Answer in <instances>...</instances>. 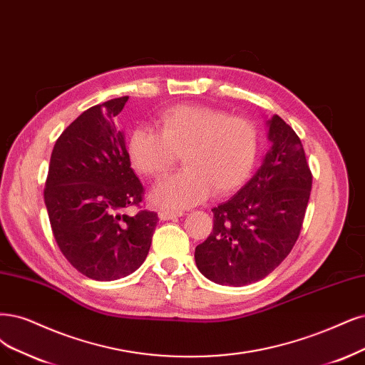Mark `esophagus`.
<instances>
[{
    "mask_svg": "<svg viewBox=\"0 0 365 365\" xmlns=\"http://www.w3.org/2000/svg\"><path fill=\"white\" fill-rule=\"evenodd\" d=\"M183 212L182 210H168V209H164L159 212V218L160 221H170V220H175L182 217Z\"/></svg>",
    "mask_w": 365,
    "mask_h": 365,
    "instance_id": "34e87169",
    "label": "esophagus"
}]
</instances>
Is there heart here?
<instances>
[{"instance_id": "b5f03b06", "label": "heart", "mask_w": 365, "mask_h": 365, "mask_svg": "<svg viewBox=\"0 0 365 365\" xmlns=\"http://www.w3.org/2000/svg\"><path fill=\"white\" fill-rule=\"evenodd\" d=\"M159 130L135 129L128 143L133 168L152 179L168 174L180 156L186 170L155 186L150 198L170 209L191 207L213 192L236 191L259 153V130L251 120L201 105H179L160 114Z\"/></svg>"}]
</instances>
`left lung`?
I'll return each mask as SVG.
<instances>
[{"instance_id":"1","label":"left lung","mask_w":365,"mask_h":365,"mask_svg":"<svg viewBox=\"0 0 365 365\" xmlns=\"http://www.w3.org/2000/svg\"><path fill=\"white\" fill-rule=\"evenodd\" d=\"M272 143L263 164L230 200L213 207V230L195 248L198 271L242 287L271 274L299 237L313 185L302 143L279 115L267 120Z\"/></svg>"}]
</instances>
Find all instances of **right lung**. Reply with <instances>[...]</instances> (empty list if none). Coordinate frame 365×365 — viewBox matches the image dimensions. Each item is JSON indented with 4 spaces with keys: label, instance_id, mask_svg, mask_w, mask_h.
Instances as JSON below:
<instances>
[{
    "label": "right lung",
    "instance_id": "right-lung-1",
    "mask_svg": "<svg viewBox=\"0 0 365 365\" xmlns=\"http://www.w3.org/2000/svg\"><path fill=\"white\" fill-rule=\"evenodd\" d=\"M128 96L94 105L60 135L51 155L45 205L57 245L76 271L96 281L125 278L144 263L158 213L140 210L144 187L115 125Z\"/></svg>",
    "mask_w": 365,
    "mask_h": 365
}]
</instances>
